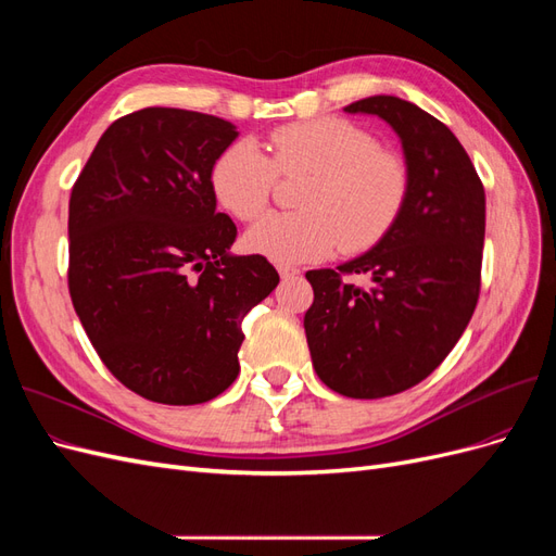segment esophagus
Instances as JSON below:
<instances>
[{
  "instance_id": "34e87169",
  "label": "esophagus",
  "mask_w": 556,
  "mask_h": 556,
  "mask_svg": "<svg viewBox=\"0 0 556 556\" xmlns=\"http://www.w3.org/2000/svg\"><path fill=\"white\" fill-rule=\"evenodd\" d=\"M278 274L282 280H290V278H296L301 271L296 266H290V264H278Z\"/></svg>"
}]
</instances>
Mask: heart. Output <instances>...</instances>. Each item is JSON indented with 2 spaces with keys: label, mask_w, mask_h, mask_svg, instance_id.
<instances>
[{
  "label": "heart",
  "mask_w": 556,
  "mask_h": 556,
  "mask_svg": "<svg viewBox=\"0 0 556 556\" xmlns=\"http://www.w3.org/2000/svg\"><path fill=\"white\" fill-rule=\"evenodd\" d=\"M278 176H308L294 213L264 217L245 245L280 264H296L380 243L406 208L408 164L364 127L343 117L290 123L268 134V155L252 141L229 146L213 164V192L241 223L268 208Z\"/></svg>",
  "instance_id": "1"
}]
</instances>
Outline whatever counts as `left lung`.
<instances>
[{"instance_id": "obj_1", "label": "left lung", "mask_w": 556, "mask_h": 556, "mask_svg": "<svg viewBox=\"0 0 556 556\" xmlns=\"http://www.w3.org/2000/svg\"><path fill=\"white\" fill-rule=\"evenodd\" d=\"M399 134L410 192L390 233L362 257L308 271L304 329L313 368L350 399L406 392L457 345L480 296L484 188L457 137L406 99L376 94L345 106ZM350 275H368L357 289Z\"/></svg>"}]
</instances>
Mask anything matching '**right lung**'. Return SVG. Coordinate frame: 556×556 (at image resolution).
Listing matches in <instances>:
<instances>
[{
    "label": "right lung",
    "mask_w": 556,
    "mask_h": 556,
    "mask_svg": "<svg viewBox=\"0 0 556 556\" xmlns=\"http://www.w3.org/2000/svg\"><path fill=\"white\" fill-rule=\"evenodd\" d=\"M239 137L223 117L148 106L102 134L70 197V294L127 390L194 406L239 376L243 317L276 290L262 255H229L213 164Z\"/></svg>",
    "instance_id": "1"
}]
</instances>
